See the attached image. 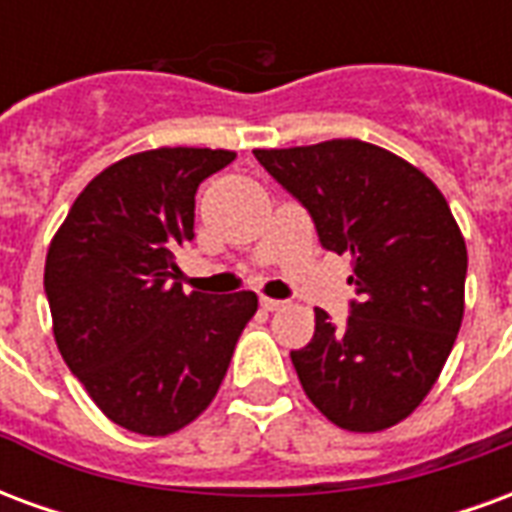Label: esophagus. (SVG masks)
Wrapping results in <instances>:
<instances>
[{"mask_svg": "<svg viewBox=\"0 0 512 512\" xmlns=\"http://www.w3.org/2000/svg\"><path fill=\"white\" fill-rule=\"evenodd\" d=\"M260 307H263L266 312H274V310H282V307H285V301L268 299V296H263V299H260Z\"/></svg>", "mask_w": 512, "mask_h": 512, "instance_id": "esophagus-1", "label": "esophagus"}]
</instances>
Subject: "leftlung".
I'll use <instances>...</instances> for the list:
<instances>
[{"instance_id":"1","label":"left lung","mask_w":512,"mask_h":512,"mask_svg":"<svg viewBox=\"0 0 512 512\" xmlns=\"http://www.w3.org/2000/svg\"><path fill=\"white\" fill-rule=\"evenodd\" d=\"M255 158L354 271L345 329L315 310L312 340L290 351L304 392L337 428H392L428 397L461 329L466 241L450 205L422 169L362 139Z\"/></svg>"}]
</instances>
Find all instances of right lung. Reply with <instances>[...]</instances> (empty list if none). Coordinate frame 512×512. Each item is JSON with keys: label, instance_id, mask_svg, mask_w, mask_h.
<instances>
[{"label": "right lung", "instance_id": "obj_1", "mask_svg": "<svg viewBox=\"0 0 512 512\" xmlns=\"http://www.w3.org/2000/svg\"><path fill=\"white\" fill-rule=\"evenodd\" d=\"M233 150L158 147L109 164L76 197L46 255L54 340L120 428L164 439L219 392L257 312L252 290L186 293L175 252L194 238V194Z\"/></svg>", "mask_w": 512, "mask_h": 512}]
</instances>
